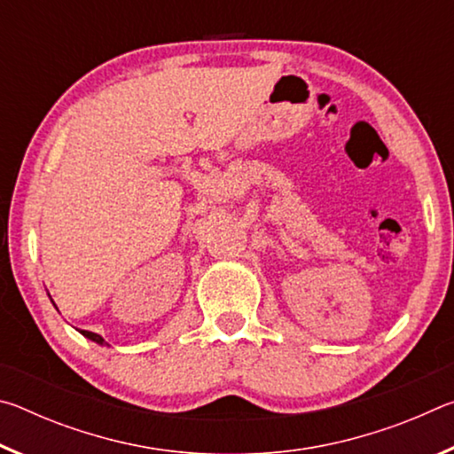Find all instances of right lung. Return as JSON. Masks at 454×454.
<instances>
[{"label":"right lung","mask_w":454,"mask_h":454,"mask_svg":"<svg viewBox=\"0 0 454 454\" xmlns=\"http://www.w3.org/2000/svg\"><path fill=\"white\" fill-rule=\"evenodd\" d=\"M80 333L86 336V338H90V340H94L98 344H104V338L99 336V334H96V333H88V330H80Z\"/></svg>","instance_id":"add662e5"}]
</instances>
